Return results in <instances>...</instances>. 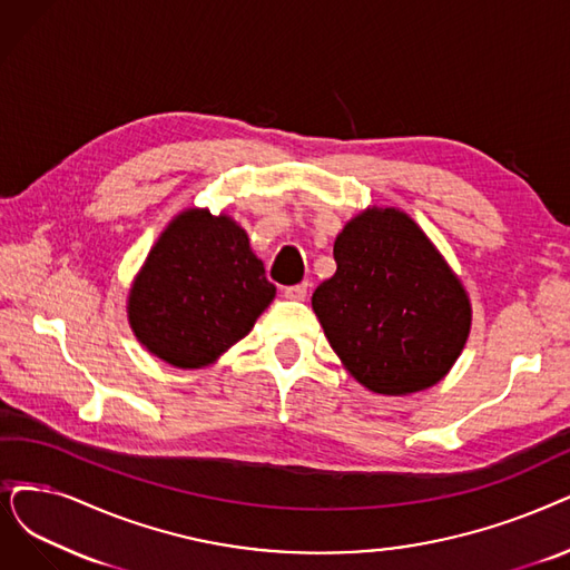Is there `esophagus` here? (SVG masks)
I'll return each mask as SVG.
<instances>
[{"label":"esophagus","instance_id":"esophagus-1","mask_svg":"<svg viewBox=\"0 0 570 570\" xmlns=\"http://www.w3.org/2000/svg\"><path fill=\"white\" fill-rule=\"evenodd\" d=\"M306 292H308V283H299V285H289L283 289L285 299L289 302H304L306 299Z\"/></svg>","mask_w":570,"mask_h":570}]
</instances>
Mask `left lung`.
I'll list each match as a JSON object with an SVG mask.
<instances>
[{
	"mask_svg": "<svg viewBox=\"0 0 570 570\" xmlns=\"http://www.w3.org/2000/svg\"><path fill=\"white\" fill-rule=\"evenodd\" d=\"M334 262L311 304L348 374L393 397L440 383L465 348L472 304L421 226L370 206L336 236Z\"/></svg>",
	"mask_w": 570,
	"mask_h": 570,
	"instance_id": "obj_1",
	"label": "left lung"
}]
</instances>
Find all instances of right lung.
I'll list each match as a JSON object with an SVG mask.
<instances>
[{
	"label": "right lung",
	"mask_w": 570,
	"mask_h": 570,
	"mask_svg": "<svg viewBox=\"0 0 570 570\" xmlns=\"http://www.w3.org/2000/svg\"><path fill=\"white\" fill-rule=\"evenodd\" d=\"M276 297L243 226L187 208L151 245L128 289V323L140 344L177 370L217 362L255 327Z\"/></svg>",
	"instance_id": "obj_1"
}]
</instances>
